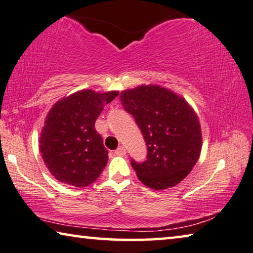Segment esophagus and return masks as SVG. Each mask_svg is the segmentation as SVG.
I'll list each match as a JSON object with an SVG mask.
<instances>
[{
    "mask_svg": "<svg viewBox=\"0 0 253 253\" xmlns=\"http://www.w3.org/2000/svg\"><path fill=\"white\" fill-rule=\"evenodd\" d=\"M114 153L119 156H123V155H126V147H123V146H120L118 149H115Z\"/></svg>",
    "mask_w": 253,
    "mask_h": 253,
    "instance_id": "obj_1",
    "label": "esophagus"
}]
</instances>
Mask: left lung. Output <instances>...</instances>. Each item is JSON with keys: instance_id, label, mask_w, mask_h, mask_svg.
I'll return each instance as SVG.
<instances>
[{"instance_id": "obj_1", "label": "left lung", "mask_w": 253, "mask_h": 253, "mask_svg": "<svg viewBox=\"0 0 253 253\" xmlns=\"http://www.w3.org/2000/svg\"><path fill=\"white\" fill-rule=\"evenodd\" d=\"M120 97L147 146V160H131L139 180L156 190L178 185L192 171L202 149L195 111L181 96L155 84L124 90Z\"/></svg>"}]
</instances>
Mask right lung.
Masks as SVG:
<instances>
[{"label":"right lung","instance_id":"obj_1","mask_svg":"<svg viewBox=\"0 0 253 253\" xmlns=\"http://www.w3.org/2000/svg\"><path fill=\"white\" fill-rule=\"evenodd\" d=\"M119 91L81 90L57 101L47 113L40 137V152L58 181L85 187L97 180L108 161L94 123Z\"/></svg>","mask_w":253,"mask_h":253}]
</instances>
